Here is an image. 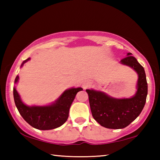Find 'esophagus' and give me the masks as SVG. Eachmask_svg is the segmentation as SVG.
<instances>
[{"label":"esophagus","mask_w":160,"mask_h":160,"mask_svg":"<svg viewBox=\"0 0 160 160\" xmlns=\"http://www.w3.org/2000/svg\"><path fill=\"white\" fill-rule=\"evenodd\" d=\"M90 85H91V82H90V81L85 80V81H84V82H82V86L83 88H87L88 87H89Z\"/></svg>","instance_id":"1"}]
</instances>
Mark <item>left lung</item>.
I'll use <instances>...</instances> for the list:
<instances>
[{
    "instance_id": "left-lung-1",
    "label": "left lung",
    "mask_w": 160,
    "mask_h": 160,
    "mask_svg": "<svg viewBox=\"0 0 160 160\" xmlns=\"http://www.w3.org/2000/svg\"><path fill=\"white\" fill-rule=\"evenodd\" d=\"M127 53L120 63L129 66L137 72V91L130 98H113L104 92L91 89L86 90L93 118L100 125L107 128H126L141 113L148 95V83L145 72L137 59Z\"/></svg>"
}]
</instances>
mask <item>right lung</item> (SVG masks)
Wrapping results in <instances>:
<instances>
[{
    "instance_id": "1",
    "label": "right lung",
    "mask_w": 160,
    "mask_h": 160,
    "mask_svg": "<svg viewBox=\"0 0 160 160\" xmlns=\"http://www.w3.org/2000/svg\"><path fill=\"white\" fill-rule=\"evenodd\" d=\"M30 58L26 59L21 64V68ZM19 76L17 75L15 83L17 84ZM81 88H72L65 90L61 96L51 103L45 106H28L22 101L15 87L13 88V96L16 107L22 118L33 128L43 130H51L58 128L66 122L68 118L69 109L72 102Z\"/></svg>"
}]
</instances>
